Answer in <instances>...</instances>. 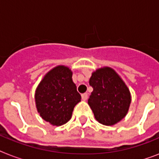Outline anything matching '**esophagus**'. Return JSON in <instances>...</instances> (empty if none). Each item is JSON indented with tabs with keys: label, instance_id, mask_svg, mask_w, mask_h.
<instances>
[{
	"label": "esophagus",
	"instance_id": "esophagus-1",
	"mask_svg": "<svg viewBox=\"0 0 159 159\" xmlns=\"http://www.w3.org/2000/svg\"><path fill=\"white\" fill-rule=\"evenodd\" d=\"M82 98L83 101H87V98H88V94H87V93H83V94L82 95Z\"/></svg>",
	"mask_w": 159,
	"mask_h": 159
}]
</instances>
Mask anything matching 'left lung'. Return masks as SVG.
I'll return each mask as SVG.
<instances>
[{"label": "left lung", "instance_id": "left-lung-1", "mask_svg": "<svg viewBox=\"0 0 159 159\" xmlns=\"http://www.w3.org/2000/svg\"><path fill=\"white\" fill-rule=\"evenodd\" d=\"M93 88L88 105L99 123L114 125L127 115L131 102L129 90L111 67H104L92 72L89 81Z\"/></svg>", "mask_w": 159, "mask_h": 159}]
</instances>
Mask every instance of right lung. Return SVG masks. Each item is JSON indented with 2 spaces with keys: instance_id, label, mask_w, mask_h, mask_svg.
Here are the masks:
<instances>
[{
  "instance_id": "obj_1",
  "label": "right lung",
  "mask_w": 159,
  "mask_h": 159,
  "mask_svg": "<svg viewBox=\"0 0 159 159\" xmlns=\"http://www.w3.org/2000/svg\"><path fill=\"white\" fill-rule=\"evenodd\" d=\"M72 77L69 67L59 65L47 72L36 88L37 111L42 119L53 125L67 123L75 106L81 102L82 97Z\"/></svg>"
}]
</instances>
